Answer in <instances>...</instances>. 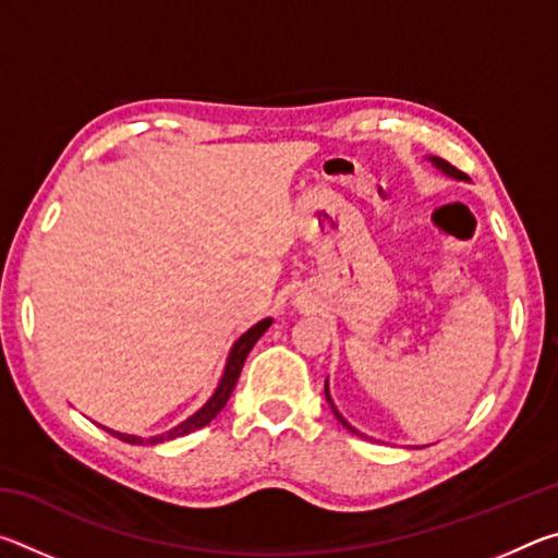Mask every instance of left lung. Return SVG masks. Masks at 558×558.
<instances>
[{
    "mask_svg": "<svg viewBox=\"0 0 558 558\" xmlns=\"http://www.w3.org/2000/svg\"><path fill=\"white\" fill-rule=\"evenodd\" d=\"M433 162H436V167H440L442 169V172H446V174H450V177H456V179H468V174L465 172H460V169L458 167H452L450 162H446V159H440V157H433ZM325 396H327V401H329V405H332V411H335V415H337V421L339 423H342V426L344 428H349V430H352V433H356L352 426H349V423L342 418V415H339V411L335 409V403H332V399H329V391H327V384H325Z\"/></svg>",
    "mask_w": 558,
    "mask_h": 558,
    "instance_id": "1",
    "label": "left lung"
}]
</instances>
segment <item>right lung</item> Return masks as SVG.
I'll return each mask as SVG.
<instances>
[{"label":"right lung","mask_w":558,"mask_h":558,"mask_svg":"<svg viewBox=\"0 0 558 558\" xmlns=\"http://www.w3.org/2000/svg\"><path fill=\"white\" fill-rule=\"evenodd\" d=\"M268 327H270V319H263V323H258L256 327H251L248 332H245V335L239 339V342L233 344L231 354H229V362H226V369H223V376H221L219 389L214 391L211 399L206 401L199 411H196L194 415H189V418H186L184 423H179L177 428L162 433V436L149 438L147 442H153V446H155V442H165V440L182 438V436H186V433H194V430H199V428H204V426H209V423L216 418V415H219V411H221L223 405H226V401L231 399V391H233L235 381H239V376H241V369H243L245 356H248V352L253 349V344L258 342L260 335L266 332ZM106 430L110 433V436L120 438L122 442H130V446H140V442H145L143 438H137V436H125V433H116V430H110V428H106Z\"/></svg>","instance_id":"add662e5"}]
</instances>
